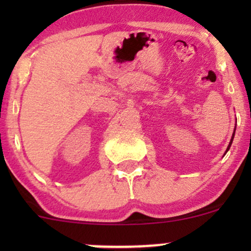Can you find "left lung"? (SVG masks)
Wrapping results in <instances>:
<instances>
[{"label": "left lung", "instance_id": "obj_1", "mask_svg": "<svg viewBox=\"0 0 251 251\" xmlns=\"http://www.w3.org/2000/svg\"><path fill=\"white\" fill-rule=\"evenodd\" d=\"M235 131H236V127H235ZM235 131H234V133H232V137H231V140H230V143H229V146H227V149H226V153L227 151H229V149H230V146H231V144H232V140H234V135H235Z\"/></svg>", "mask_w": 251, "mask_h": 251}]
</instances>
